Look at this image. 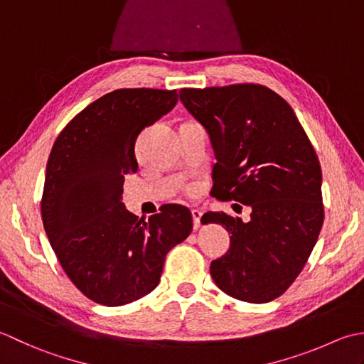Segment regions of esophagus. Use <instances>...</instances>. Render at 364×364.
<instances>
[{
	"mask_svg": "<svg viewBox=\"0 0 364 364\" xmlns=\"http://www.w3.org/2000/svg\"><path fill=\"white\" fill-rule=\"evenodd\" d=\"M191 217H193V226H195V229H198L199 226H201L203 210H199V209H193V210H191Z\"/></svg>",
	"mask_w": 364,
	"mask_h": 364,
	"instance_id": "34e87169",
	"label": "esophagus"
}]
</instances>
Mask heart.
Returning <instances> with one entry per match:
<instances>
[{"mask_svg":"<svg viewBox=\"0 0 364 364\" xmlns=\"http://www.w3.org/2000/svg\"><path fill=\"white\" fill-rule=\"evenodd\" d=\"M187 191H193V187H188V188H187Z\"/></svg>","mask_w":364,"mask_h":364,"instance_id":"b5f03b06","label":"heart"}]
</instances>
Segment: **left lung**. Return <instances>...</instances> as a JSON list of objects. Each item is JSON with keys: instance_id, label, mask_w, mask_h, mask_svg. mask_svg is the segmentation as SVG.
Wrapping results in <instances>:
<instances>
[{"instance_id": "8db88e82", "label": "left lung", "mask_w": 364, "mask_h": 364, "mask_svg": "<svg viewBox=\"0 0 364 364\" xmlns=\"http://www.w3.org/2000/svg\"><path fill=\"white\" fill-rule=\"evenodd\" d=\"M179 97L204 125L217 163L210 195L251 207V220L207 212L203 223L231 234L210 264L221 291L267 303L283 295L305 267L323 225L322 169L291 105L267 86L183 87Z\"/></svg>"}]
</instances>
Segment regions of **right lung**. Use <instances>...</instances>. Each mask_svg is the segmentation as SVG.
I'll use <instances>...</instances> for the list:
<instances>
[{
	"mask_svg": "<svg viewBox=\"0 0 364 364\" xmlns=\"http://www.w3.org/2000/svg\"><path fill=\"white\" fill-rule=\"evenodd\" d=\"M176 103V89H116L80 111L51 147L43 229L65 275L100 305L152 292L168 251L193 229L185 205L168 204L144 220L121 203L124 177L138 171V135Z\"/></svg>",
	"mask_w": 364,
	"mask_h": 364,
	"instance_id": "obj_1",
	"label": "right lung"
}]
</instances>
